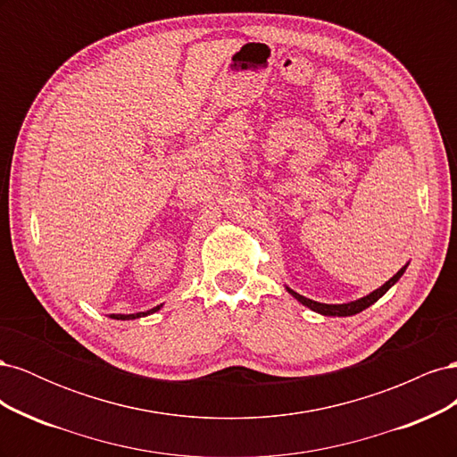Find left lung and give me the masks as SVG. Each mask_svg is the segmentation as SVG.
Listing matches in <instances>:
<instances>
[{"label":"left lung","instance_id":"1","mask_svg":"<svg viewBox=\"0 0 457 457\" xmlns=\"http://www.w3.org/2000/svg\"><path fill=\"white\" fill-rule=\"evenodd\" d=\"M406 269H408V262L393 276V278L386 280V282H385L383 286H379L378 289H373L371 294H368V295H364V297H361V299H356V301L336 303V305H329V303H318V301H312V299H309V297H305V295H299L297 292H294V289L287 287V286H286V289H287V294H292V295L301 303V305L309 307L311 311H314V312H318V314H322V316H353V314L362 312L364 309L371 307L373 303H376L378 299H381V297H383L386 292H389V289L400 280V276H403V274L406 272Z\"/></svg>","mask_w":457,"mask_h":457}]
</instances>
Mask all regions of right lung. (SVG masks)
Listing matches in <instances>:
<instances>
[{
	"mask_svg": "<svg viewBox=\"0 0 457 457\" xmlns=\"http://www.w3.org/2000/svg\"><path fill=\"white\" fill-rule=\"evenodd\" d=\"M163 305H158L154 309H148V311H143V312H133V314H108L112 320H135V318H143V316H148V314H154L162 309Z\"/></svg>",
	"mask_w": 457,
	"mask_h": 457,
	"instance_id": "1",
	"label": "right lung"
}]
</instances>
